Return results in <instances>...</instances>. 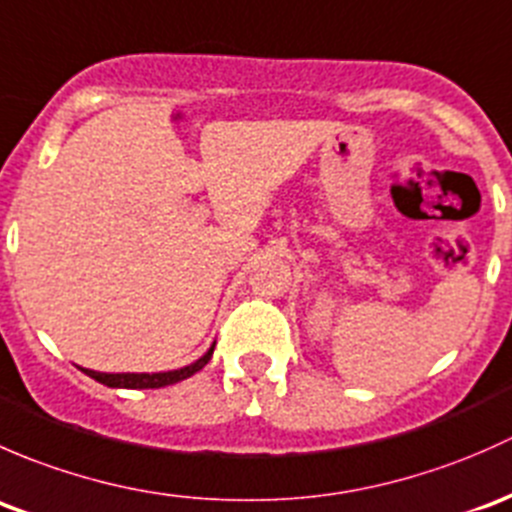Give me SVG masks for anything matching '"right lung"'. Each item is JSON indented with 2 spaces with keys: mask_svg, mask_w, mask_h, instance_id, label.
Returning a JSON list of instances; mask_svg holds the SVG:
<instances>
[{
  "mask_svg": "<svg viewBox=\"0 0 512 512\" xmlns=\"http://www.w3.org/2000/svg\"><path fill=\"white\" fill-rule=\"evenodd\" d=\"M212 355H214V345L209 347V350L204 352V355L199 357L197 362H192V365L179 367V370H172V372H155V374H147V372H140V374L138 372L108 374V372L86 370V367H81V370L86 372L91 379H96V382L105 384V387H115V389H160V387H167V384H175V382H182V379L192 377L194 372H199L204 365H207L209 360H212Z\"/></svg>",
  "mask_w": 512,
  "mask_h": 512,
  "instance_id": "obj_1",
  "label": "right lung"
}]
</instances>
